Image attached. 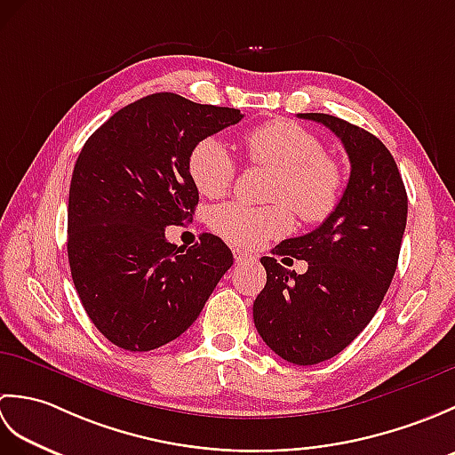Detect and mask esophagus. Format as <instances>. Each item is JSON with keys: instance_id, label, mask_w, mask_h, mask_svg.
<instances>
[{"instance_id": "34e87169", "label": "esophagus", "mask_w": 455, "mask_h": 455, "mask_svg": "<svg viewBox=\"0 0 455 455\" xmlns=\"http://www.w3.org/2000/svg\"><path fill=\"white\" fill-rule=\"evenodd\" d=\"M233 252H235V259H236V264H250V262H256V256H252V254L244 252V250H238V248H235Z\"/></svg>"}]
</instances>
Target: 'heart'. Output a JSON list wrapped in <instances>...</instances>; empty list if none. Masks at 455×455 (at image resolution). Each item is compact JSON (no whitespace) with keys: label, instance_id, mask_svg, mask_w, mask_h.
Segmentation results:
<instances>
[{"label":"heart","instance_id":"obj_1","mask_svg":"<svg viewBox=\"0 0 455 455\" xmlns=\"http://www.w3.org/2000/svg\"><path fill=\"white\" fill-rule=\"evenodd\" d=\"M243 147L250 164L274 172L267 197L275 203L266 207L243 203L215 207L209 225L219 236L254 248L291 228V209L305 222H321L332 215L340 201L342 176L336 164L324 156V144L316 134L291 121H274L248 131ZM188 172L199 193L220 197L233 186L236 164L225 144L207 137L189 150Z\"/></svg>","mask_w":455,"mask_h":455}]
</instances>
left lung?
<instances>
[{"mask_svg": "<svg viewBox=\"0 0 455 455\" xmlns=\"http://www.w3.org/2000/svg\"><path fill=\"white\" fill-rule=\"evenodd\" d=\"M299 117L342 140L350 180L321 227L275 248L305 259V274L259 259L267 282L252 311L258 334L279 357L315 365L340 354L379 308L397 269L409 201L391 152L371 132L326 113Z\"/></svg>", "mask_w": 455, "mask_h": 455, "instance_id": "1", "label": "left lung"}]
</instances>
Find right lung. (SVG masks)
Here are the masks:
<instances>
[{
  "label": "right lung",
  "instance_id": "add662e5",
  "mask_svg": "<svg viewBox=\"0 0 455 455\" xmlns=\"http://www.w3.org/2000/svg\"><path fill=\"white\" fill-rule=\"evenodd\" d=\"M240 119V109L152 93L85 140L68 197V262L85 313L123 350L176 340L233 266L219 236L178 248L166 227L191 219L199 201L193 144Z\"/></svg>",
  "mask_w": 455,
  "mask_h": 455
}]
</instances>
